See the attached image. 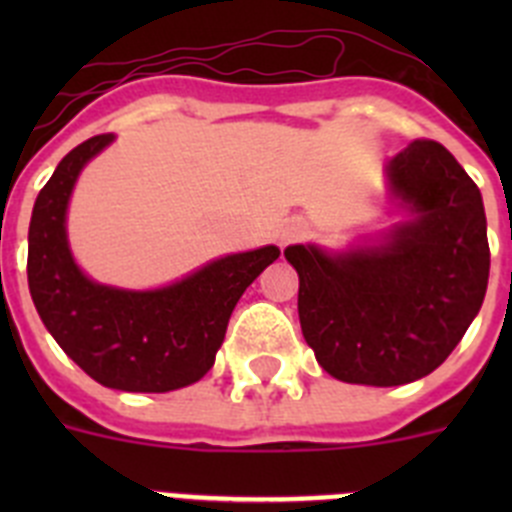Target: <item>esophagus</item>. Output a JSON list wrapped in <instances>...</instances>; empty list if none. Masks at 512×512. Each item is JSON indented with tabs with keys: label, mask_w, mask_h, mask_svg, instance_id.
<instances>
[{
	"label": "esophagus",
	"mask_w": 512,
	"mask_h": 512,
	"mask_svg": "<svg viewBox=\"0 0 512 512\" xmlns=\"http://www.w3.org/2000/svg\"><path fill=\"white\" fill-rule=\"evenodd\" d=\"M300 235H302V225H297V223H284L282 228H279V241L282 243L297 241Z\"/></svg>",
	"instance_id": "34e87169"
}]
</instances>
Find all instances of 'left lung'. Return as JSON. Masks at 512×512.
<instances>
[{"mask_svg": "<svg viewBox=\"0 0 512 512\" xmlns=\"http://www.w3.org/2000/svg\"><path fill=\"white\" fill-rule=\"evenodd\" d=\"M392 202L408 220L374 243L284 248L300 277L302 336L330 377L397 387L449 359L490 279L482 194L436 140L387 161Z\"/></svg>", "mask_w": 512, "mask_h": 512, "instance_id": "left-lung-1", "label": "left lung"}]
</instances>
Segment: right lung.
<instances>
[{
    "label": "right lung",
    "instance_id": "add662e5",
    "mask_svg": "<svg viewBox=\"0 0 512 512\" xmlns=\"http://www.w3.org/2000/svg\"><path fill=\"white\" fill-rule=\"evenodd\" d=\"M112 140V133L84 140L40 189L27 233V284L48 333L94 382L122 392L179 390L210 372L233 307L279 248L230 253L143 292L89 279L69 248L66 210L81 169Z\"/></svg>",
    "mask_w": 512,
    "mask_h": 512
}]
</instances>
